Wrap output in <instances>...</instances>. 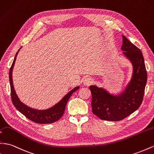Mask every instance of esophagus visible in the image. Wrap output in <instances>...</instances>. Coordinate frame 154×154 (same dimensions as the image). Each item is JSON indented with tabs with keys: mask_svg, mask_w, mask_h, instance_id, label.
I'll list each match as a JSON object with an SVG mask.
<instances>
[{
	"mask_svg": "<svg viewBox=\"0 0 154 154\" xmlns=\"http://www.w3.org/2000/svg\"><path fill=\"white\" fill-rule=\"evenodd\" d=\"M83 84L85 85H89L93 82V79L90 77H85L83 79Z\"/></svg>",
	"mask_w": 154,
	"mask_h": 154,
	"instance_id": "1",
	"label": "esophagus"
}]
</instances>
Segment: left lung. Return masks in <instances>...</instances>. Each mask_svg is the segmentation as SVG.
<instances>
[{"instance_id": "left-lung-1", "label": "left lung", "mask_w": 154, "mask_h": 154, "mask_svg": "<svg viewBox=\"0 0 154 154\" xmlns=\"http://www.w3.org/2000/svg\"><path fill=\"white\" fill-rule=\"evenodd\" d=\"M122 39V54L132 65L130 81L119 95L111 94L103 87H89L92 94V111L102 120H122L137 109L143 100L147 72L143 53L123 35Z\"/></svg>"}]
</instances>
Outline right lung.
Here are the masks:
<instances>
[{"mask_svg":"<svg viewBox=\"0 0 154 154\" xmlns=\"http://www.w3.org/2000/svg\"><path fill=\"white\" fill-rule=\"evenodd\" d=\"M16 53L15 56L13 61V63L11 65V67L10 69L9 72V78H10V84L11 88V97L12 102L14 105L16 107L20 113L23 114L26 118L30 119L32 121L38 123V124H51L53 123L57 120H59L62 116H63L66 105L69 100L70 97L74 92L77 91L80 87L76 86L72 89L71 91L65 95V96L61 98L60 102H58L55 105H54L51 107L46 109H35L34 108H32L24 104L20 100L18 96L17 95L16 92L14 89L13 79H12V72H13V69L15 65V62L16 60V57L17 56L20 49Z\"/></svg>","mask_w":154,"mask_h":154,"instance_id":"add662e5","label":"right lung"}]
</instances>
